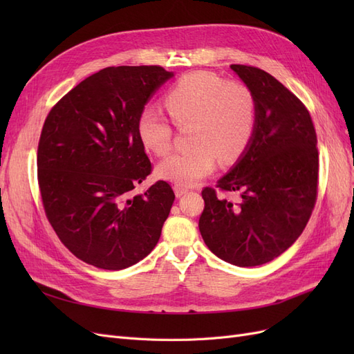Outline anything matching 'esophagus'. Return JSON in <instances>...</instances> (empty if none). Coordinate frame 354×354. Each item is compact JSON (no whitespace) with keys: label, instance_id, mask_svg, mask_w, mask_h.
Here are the masks:
<instances>
[{"label":"esophagus","instance_id":"esophagus-1","mask_svg":"<svg viewBox=\"0 0 354 354\" xmlns=\"http://www.w3.org/2000/svg\"><path fill=\"white\" fill-rule=\"evenodd\" d=\"M187 192V189H185V187H180V186H174V194H176V196L177 198H181Z\"/></svg>","mask_w":354,"mask_h":354}]
</instances>
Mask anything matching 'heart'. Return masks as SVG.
<instances>
[{
    "label": "heart",
    "instance_id": "b5f03b06",
    "mask_svg": "<svg viewBox=\"0 0 354 354\" xmlns=\"http://www.w3.org/2000/svg\"><path fill=\"white\" fill-rule=\"evenodd\" d=\"M171 120L178 127L194 124L192 145L156 167L159 178L190 187L209 176L217 164L239 158L250 145L257 124V102L248 85L224 81L211 72H190L181 77L164 97ZM137 136L149 152L164 155L173 143V127L153 108H145L137 120Z\"/></svg>",
    "mask_w": 354,
    "mask_h": 354
}]
</instances>
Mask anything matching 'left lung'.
<instances>
[{
	"instance_id": "8db88e82",
	"label": "left lung",
	"mask_w": 354,
	"mask_h": 354,
	"mask_svg": "<svg viewBox=\"0 0 354 354\" xmlns=\"http://www.w3.org/2000/svg\"><path fill=\"white\" fill-rule=\"evenodd\" d=\"M257 102L250 145L217 181L234 192L233 202L205 187L199 232L218 259L239 267L261 266L291 246L312 216L317 198L319 153L315 125L306 106L270 73L230 65Z\"/></svg>"
}]
</instances>
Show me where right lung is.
I'll return each instance as SVG.
<instances>
[{
  "label": "right lung",
  "instance_id": "obj_1",
  "mask_svg": "<svg viewBox=\"0 0 354 354\" xmlns=\"http://www.w3.org/2000/svg\"><path fill=\"white\" fill-rule=\"evenodd\" d=\"M171 77L160 66L104 68L46 118L37 155L42 205L62 243L84 263L122 270L160 238L176 195L164 180L133 194L152 173L137 120Z\"/></svg>",
  "mask_w": 354,
  "mask_h": 354
}]
</instances>
